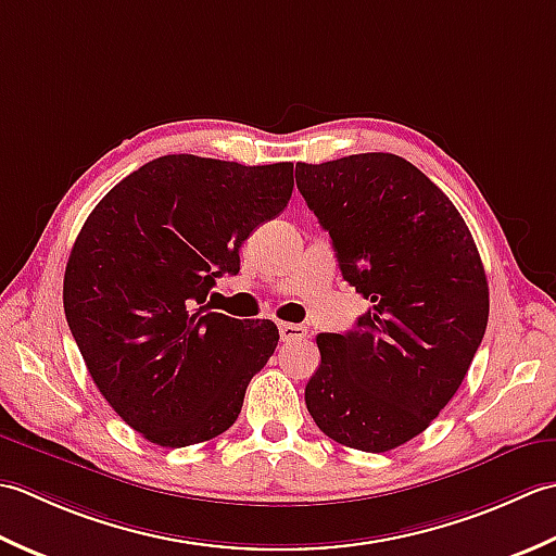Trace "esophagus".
<instances>
[{"label": "esophagus", "mask_w": 556, "mask_h": 556, "mask_svg": "<svg viewBox=\"0 0 556 556\" xmlns=\"http://www.w3.org/2000/svg\"><path fill=\"white\" fill-rule=\"evenodd\" d=\"M278 331H280V341L282 343L302 341V338H307V328L300 326V324H280Z\"/></svg>", "instance_id": "34e87169"}]
</instances>
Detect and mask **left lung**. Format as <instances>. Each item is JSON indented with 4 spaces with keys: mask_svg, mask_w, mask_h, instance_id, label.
<instances>
[{
    "mask_svg": "<svg viewBox=\"0 0 556 556\" xmlns=\"http://www.w3.org/2000/svg\"><path fill=\"white\" fill-rule=\"evenodd\" d=\"M294 177L343 278L369 300L353 331L316 336L307 410L338 444L391 451L432 425L482 343L490 288L478 247L444 191L401 155L298 163Z\"/></svg>",
    "mask_w": 556,
    "mask_h": 556,
    "instance_id": "obj_1",
    "label": "left lung"
}]
</instances>
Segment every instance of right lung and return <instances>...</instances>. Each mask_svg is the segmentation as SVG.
I'll use <instances>...</instances> for the list:
<instances>
[{
    "instance_id": "1",
    "label": "right lung",
    "mask_w": 556,
    "mask_h": 556,
    "mask_svg": "<svg viewBox=\"0 0 556 556\" xmlns=\"http://www.w3.org/2000/svg\"><path fill=\"white\" fill-rule=\"evenodd\" d=\"M292 163L163 155L112 187L64 270V314L98 391L157 446L230 429L278 328L203 307L215 278L292 194Z\"/></svg>"
}]
</instances>
